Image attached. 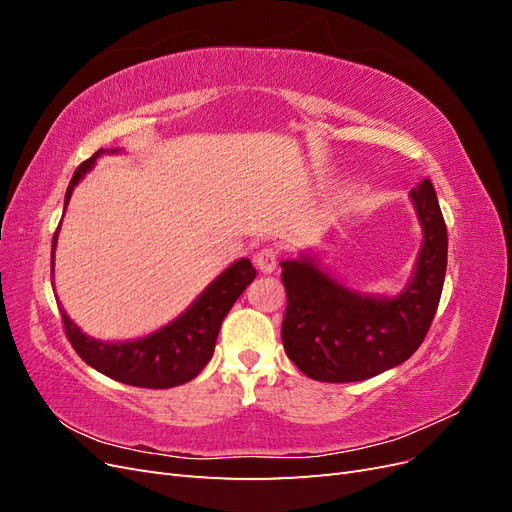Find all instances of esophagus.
<instances>
[{"label":"esophagus","mask_w":512,"mask_h":512,"mask_svg":"<svg viewBox=\"0 0 512 512\" xmlns=\"http://www.w3.org/2000/svg\"><path fill=\"white\" fill-rule=\"evenodd\" d=\"M254 265L260 273H273L277 267V250L275 247H262L254 256Z\"/></svg>","instance_id":"1"}]
</instances>
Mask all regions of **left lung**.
I'll return each mask as SVG.
<instances>
[{
	"instance_id": "left-lung-1",
	"label": "left lung",
	"mask_w": 512,
	"mask_h": 512,
	"mask_svg": "<svg viewBox=\"0 0 512 512\" xmlns=\"http://www.w3.org/2000/svg\"><path fill=\"white\" fill-rule=\"evenodd\" d=\"M423 245L412 280L397 297L356 292L322 271L312 256L284 260L288 359L320 382H359L397 367L418 350L440 303L448 237L436 190L423 179L410 192Z\"/></svg>"
}]
</instances>
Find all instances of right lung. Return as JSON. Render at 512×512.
<instances>
[{
  "label": "right lung",
  "instance_id": "right-lung-1",
  "mask_svg": "<svg viewBox=\"0 0 512 512\" xmlns=\"http://www.w3.org/2000/svg\"><path fill=\"white\" fill-rule=\"evenodd\" d=\"M117 151L119 149H113L111 153ZM102 153L104 151L98 149L94 156L76 168L66 190L64 211L70 203L76 183L94 168ZM59 228L61 222L53 235L51 282ZM254 277L256 269L250 260L241 258L232 262L226 271H222L198 294V299L181 316L168 322L160 331L141 339H132V342H100V339L89 337L76 327L64 309H59V312L72 348L79 352L89 367H94L100 374L117 382L141 386V389H173V386L196 378L211 361L226 314L241 297V292L254 282Z\"/></svg>",
  "mask_w": 512,
  "mask_h": 512
}]
</instances>
